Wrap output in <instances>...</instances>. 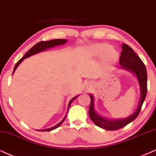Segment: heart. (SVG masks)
Listing matches in <instances>:
<instances>
[{
    "mask_svg": "<svg viewBox=\"0 0 156 156\" xmlns=\"http://www.w3.org/2000/svg\"><path fill=\"white\" fill-rule=\"evenodd\" d=\"M90 52L94 56H100L102 55L103 59L106 62H114L118 58L117 51L112 47H108L106 44H96L90 48Z\"/></svg>",
    "mask_w": 156,
    "mask_h": 156,
    "instance_id": "1",
    "label": "heart"
}]
</instances>
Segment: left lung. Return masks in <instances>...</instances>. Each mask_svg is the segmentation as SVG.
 <instances>
[{
	"instance_id": "obj_1",
	"label": "left lung",
	"mask_w": 156,
	"mask_h": 156,
	"mask_svg": "<svg viewBox=\"0 0 156 156\" xmlns=\"http://www.w3.org/2000/svg\"><path fill=\"white\" fill-rule=\"evenodd\" d=\"M122 51L119 58V68L125 69L128 71L133 73L138 80L140 89V98L137 108L130 116L124 119H117L109 120L101 117L96 113L94 109V98L90 94V105L89 108V117L92 122L98 127L103 128L106 130H117L127 125L137 118L140 112L142 106L147 94V70L143 62L136 55L134 50L129 45L122 44Z\"/></svg>"
}]
</instances>
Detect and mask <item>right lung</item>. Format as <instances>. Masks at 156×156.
Returning <instances> with one entry per match:
<instances>
[{
    "instance_id": "right-lung-1",
    "label": "right lung",
    "mask_w": 156,
    "mask_h": 156,
    "mask_svg": "<svg viewBox=\"0 0 156 156\" xmlns=\"http://www.w3.org/2000/svg\"><path fill=\"white\" fill-rule=\"evenodd\" d=\"M68 42V40L67 39H52V40H50V41H42V42H39L38 43H37L36 44L34 45V46H33L29 50L28 52L26 53L24 56L22 58H21L20 60L17 62V63L16 64V66L14 67V69H13V73L15 72L16 69L17 68V67L19 66V65L21 63L22 61L24 60V59L29 58V57L31 56V55H34L35 54H37V53H39L40 52H42V51L44 50H46L47 49H49V48H51V47H54L55 46H58V45H61V44H66V43ZM78 96H75L74 98H73L71 100H70V102H69L68 104V109L69 107H70V104L73 101H74L76 98L78 97ZM67 113H68V112H67ZM67 113L66 114V116H65L63 119H62V121H61L60 123H58V125H56L54 127H50V128H48V129H42V130H37V131H42V132H44V131H51V130H53V129H56V128H58V127H60V126L62 125V122L65 121V119H66V115H67Z\"/></svg>"
}]
</instances>
